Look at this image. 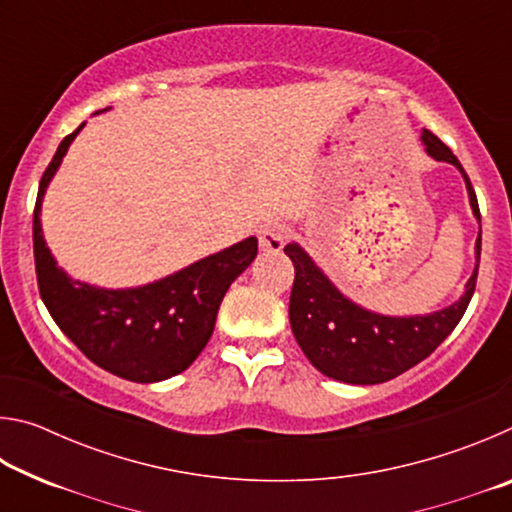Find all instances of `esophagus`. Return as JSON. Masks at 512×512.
I'll list each match as a JSON object with an SVG mask.
<instances>
[{
	"label": "esophagus",
	"instance_id": "obj_1",
	"mask_svg": "<svg viewBox=\"0 0 512 512\" xmlns=\"http://www.w3.org/2000/svg\"><path fill=\"white\" fill-rule=\"evenodd\" d=\"M289 235L291 232L287 225L271 223V225H266V228L262 230V235H259V246H262V250H268V253H280L284 244H287Z\"/></svg>",
	"mask_w": 512,
	"mask_h": 512
}]
</instances>
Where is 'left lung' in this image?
Segmentation results:
<instances>
[{
    "label": "left lung",
    "instance_id": "1",
    "mask_svg": "<svg viewBox=\"0 0 512 512\" xmlns=\"http://www.w3.org/2000/svg\"><path fill=\"white\" fill-rule=\"evenodd\" d=\"M420 140L433 160L454 164L461 171L472 214L476 221H481L472 183L456 155L427 128H422ZM284 253L296 266L289 320L300 350L325 377L343 384L370 386L402 375L415 363L427 359L452 334L476 287L481 232L474 246L476 266L465 284L463 296L449 307L422 316H384L361 307L334 287V282L296 241L284 246Z\"/></svg>",
    "mask_w": 512,
    "mask_h": 512
}]
</instances>
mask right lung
Wrapping results in <instances>:
<instances>
[{
  "instance_id": "1",
  "label": "right lung",
  "mask_w": 512,
  "mask_h": 512,
  "mask_svg": "<svg viewBox=\"0 0 512 512\" xmlns=\"http://www.w3.org/2000/svg\"><path fill=\"white\" fill-rule=\"evenodd\" d=\"M83 126L60 142L40 180L33 212L40 298L63 334L92 363L121 379L153 384L187 370L201 354L214 332L225 291L257 257V239L248 237L142 287L103 289L72 280L47 248L40 210L49 183Z\"/></svg>"
}]
</instances>
